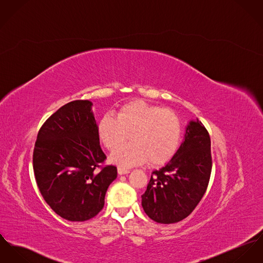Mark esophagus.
Here are the masks:
<instances>
[{
  "label": "esophagus",
  "instance_id": "esophagus-1",
  "mask_svg": "<svg viewBox=\"0 0 263 263\" xmlns=\"http://www.w3.org/2000/svg\"><path fill=\"white\" fill-rule=\"evenodd\" d=\"M117 170H118V174H119V175H125V174L130 173V170L125 169V168H122V167H118Z\"/></svg>",
  "mask_w": 263,
  "mask_h": 263
}]
</instances>
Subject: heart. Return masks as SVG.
<instances>
[{
    "label": "heart",
    "mask_w": 263,
    "mask_h": 263,
    "mask_svg": "<svg viewBox=\"0 0 263 263\" xmlns=\"http://www.w3.org/2000/svg\"><path fill=\"white\" fill-rule=\"evenodd\" d=\"M97 134L108 150H114L129 138L132 143L115 150L110 160L121 167L148 161L158 166L176 153L181 139V124L169 110L141 100L128 102L98 121Z\"/></svg>",
    "instance_id": "1"
}]
</instances>
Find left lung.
I'll return each mask as SVG.
<instances>
[{
    "instance_id": "8db88e82",
    "label": "left lung",
    "mask_w": 263,
    "mask_h": 263,
    "mask_svg": "<svg viewBox=\"0 0 263 263\" xmlns=\"http://www.w3.org/2000/svg\"><path fill=\"white\" fill-rule=\"evenodd\" d=\"M209 134L198 119L186 126L179 149L159 170L152 172L142 207L154 221L179 222L197 206L207 189L212 159Z\"/></svg>"
}]
</instances>
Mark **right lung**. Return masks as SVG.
I'll list each match as a JSON object with an SVG mask.
<instances>
[{"label":"right lung","mask_w":263,"mask_h":263,"mask_svg":"<svg viewBox=\"0 0 263 263\" xmlns=\"http://www.w3.org/2000/svg\"><path fill=\"white\" fill-rule=\"evenodd\" d=\"M92 102L62 106L41 127L33 153L37 185L47 204L62 218L86 221L105 203L109 185L117 177L106 159L97 134Z\"/></svg>","instance_id":"add662e5"}]
</instances>
